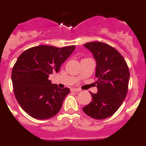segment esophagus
Returning a JSON list of instances; mask_svg holds the SVG:
<instances>
[{
  "mask_svg": "<svg viewBox=\"0 0 146 146\" xmlns=\"http://www.w3.org/2000/svg\"><path fill=\"white\" fill-rule=\"evenodd\" d=\"M80 91V89L79 88H71V91L72 92H79Z\"/></svg>",
  "mask_w": 146,
  "mask_h": 146,
  "instance_id": "34e87169",
  "label": "esophagus"
}]
</instances>
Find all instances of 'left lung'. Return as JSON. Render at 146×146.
I'll list each match as a JSON object with an SVG mask.
<instances>
[{
	"label": "left lung",
	"instance_id": "1",
	"mask_svg": "<svg viewBox=\"0 0 146 146\" xmlns=\"http://www.w3.org/2000/svg\"><path fill=\"white\" fill-rule=\"evenodd\" d=\"M96 60V94L92 101L82 108L84 113L95 119H104L118 110L128 91L129 70L121 54L104 42H93L84 44Z\"/></svg>",
	"mask_w": 146,
	"mask_h": 146
}]
</instances>
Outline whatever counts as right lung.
<instances>
[{"label":"right lung","instance_id":"obj_1","mask_svg":"<svg viewBox=\"0 0 146 146\" xmlns=\"http://www.w3.org/2000/svg\"><path fill=\"white\" fill-rule=\"evenodd\" d=\"M75 49L38 45L18 57L11 72L13 88L20 107L36 119L52 118L60 111L69 88H59L48 79Z\"/></svg>","mask_w":146,"mask_h":146}]
</instances>
